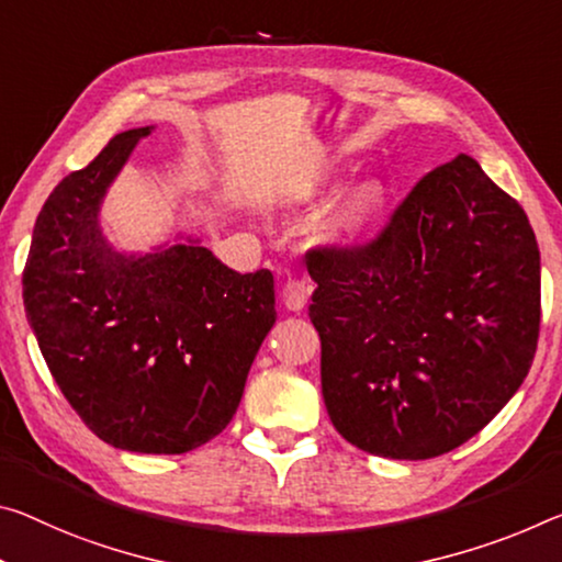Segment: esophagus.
<instances>
[{"label":"esophagus","mask_w":562,"mask_h":562,"mask_svg":"<svg viewBox=\"0 0 562 562\" xmlns=\"http://www.w3.org/2000/svg\"><path fill=\"white\" fill-rule=\"evenodd\" d=\"M310 300V284L305 280H288L282 288V305L290 313H302Z\"/></svg>","instance_id":"esophagus-1"}]
</instances>
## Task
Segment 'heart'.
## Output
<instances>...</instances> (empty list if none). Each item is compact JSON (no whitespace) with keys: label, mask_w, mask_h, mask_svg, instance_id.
Wrapping results in <instances>:
<instances>
[{"label":"heart","mask_w":562,"mask_h":562,"mask_svg":"<svg viewBox=\"0 0 562 562\" xmlns=\"http://www.w3.org/2000/svg\"><path fill=\"white\" fill-rule=\"evenodd\" d=\"M335 180H323L317 192H327ZM387 184L378 175H362L347 182L329 200L313 225V239L329 252H352L368 239L380 225L387 210Z\"/></svg>","instance_id":"obj_1"}]
</instances>
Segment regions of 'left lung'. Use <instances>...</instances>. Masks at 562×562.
Wrapping results in <instances>:
<instances>
[{"mask_svg":"<svg viewBox=\"0 0 562 562\" xmlns=\"http://www.w3.org/2000/svg\"><path fill=\"white\" fill-rule=\"evenodd\" d=\"M307 257L325 407L355 448L438 458L528 378L540 249L520 204L473 157L425 175L372 245Z\"/></svg>","mask_w":562,"mask_h":562,"instance_id":"1","label":"left lung"}]
</instances>
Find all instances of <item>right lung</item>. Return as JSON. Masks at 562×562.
<instances>
[{
  "instance_id": "add662e5",
  "label": "right lung",
  "mask_w": 562,
  "mask_h": 562,
  "mask_svg": "<svg viewBox=\"0 0 562 562\" xmlns=\"http://www.w3.org/2000/svg\"><path fill=\"white\" fill-rule=\"evenodd\" d=\"M153 130L112 137L52 190L22 297L52 378L89 430L120 450L180 456L233 420L278 313L270 270L239 274L198 235L149 252L106 239V192Z\"/></svg>"
}]
</instances>
